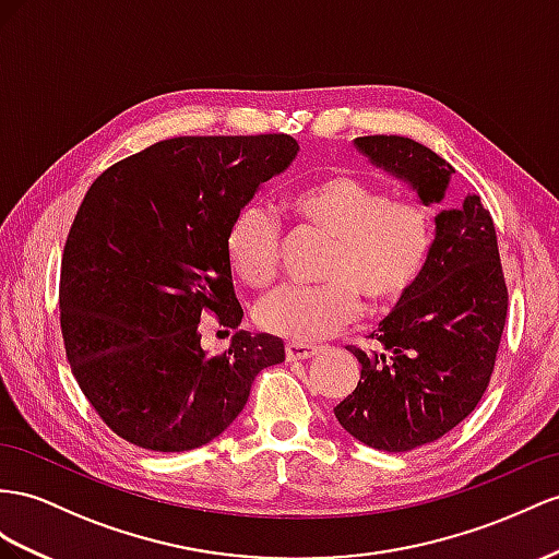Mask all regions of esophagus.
<instances>
[{
    "label": "esophagus",
    "mask_w": 559,
    "mask_h": 559,
    "mask_svg": "<svg viewBox=\"0 0 559 559\" xmlns=\"http://www.w3.org/2000/svg\"><path fill=\"white\" fill-rule=\"evenodd\" d=\"M319 352L321 347L307 345V342H288V345H285V356H288V361H307V359H313Z\"/></svg>",
    "instance_id": "esophagus-1"
}]
</instances>
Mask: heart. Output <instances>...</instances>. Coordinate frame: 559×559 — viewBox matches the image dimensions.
I'll list each match as a JSON object with an SVG mask.
<instances>
[{
  "label": "heart",
  "mask_w": 559,
  "mask_h": 559,
  "mask_svg": "<svg viewBox=\"0 0 559 559\" xmlns=\"http://www.w3.org/2000/svg\"><path fill=\"white\" fill-rule=\"evenodd\" d=\"M288 212L333 240L323 285H285L257 307V323L290 342H319L361 309L394 307L420 283L435 242L429 210L413 198H390L382 186L335 169L295 191ZM234 274L266 288L278 271V226L262 205L242 207L226 231Z\"/></svg>",
  "instance_id": "b5f03b06"
}]
</instances>
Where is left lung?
I'll return each mask as SVG.
<instances>
[{
    "mask_svg": "<svg viewBox=\"0 0 559 559\" xmlns=\"http://www.w3.org/2000/svg\"><path fill=\"white\" fill-rule=\"evenodd\" d=\"M370 163L441 203L453 167L406 136H359ZM420 283L382 319L376 352L349 347L361 364L356 390L335 406L347 432L378 451H411L463 423L486 388L508 317V285L496 228L479 195L437 214Z\"/></svg>",
    "mask_w": 559,
    "mask_h": 559,
    "instance_id": "1",
    "label": "left lung"
}]
</instances>
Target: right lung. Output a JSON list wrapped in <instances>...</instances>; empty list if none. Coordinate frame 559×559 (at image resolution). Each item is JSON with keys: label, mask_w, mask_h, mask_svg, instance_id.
<instances>
[{"label": "right lung", "mask_w": 559, "mask_h": 559, "mask_svg": "<svg viewBox=\"0 0 559 559\" xmlns=\"http://www.w3.org/2000/svg\"><path fill=\"white\" fill-rule=\"evenodd\" d=\"M297 151L288 134L175 136L90 186L63 248L61 333L82 394L124 441L203 447L285 359L278 337L248 331L207 356L198 325L205 313L240 325L226 231Z\"/></svg>", "instance_id": "1"}]
</instances>
